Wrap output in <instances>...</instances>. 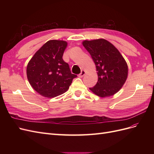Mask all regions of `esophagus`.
<instances>
[{"mask_svg":"<svg viewBox=\"0 0 154 154\" xmlns=\"http://www.w3.org/2000/svg\"><path fill=\"white\" fill-rule=\"evenodd\" d=\"M85 72L84 71H83V70H82V72H81V73L80 74H79V75H78V76L79 77H80V78H82L83 76H84L85 75Z\"/></svg>","mask_w":154,"mask_h":154,"instance_id":"esophagus-1","label":"esophagus"}]
</instances>
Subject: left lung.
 Instances as JSON below:
<instances>
[{
    "mask_svg": "<svg viewBox=\"0 0 154 154\" xmlns=\"http://www.w3.org/2000/svg\"><path fill=\"white\" fill-rule=\"evenodd\" d=\"M83 45L90 53L98 76L97 83L90 90L100 97L114 95L127 78L128 66L122 55L105 39L85 40Z\"/></svg>",
    "mask_w": 154,
    "mask_h": 154,
    "instance_id": "left-lung-1",
    "label": "left lung"
}]
</instances>
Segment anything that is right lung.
Segmentation results:
<instances>
[{
	"label": "right lung",
	"instance_id": "obj_1",
	"mask_svg": "<svg viewBox=\"0 0 154 154\" xmlns=\"http://www.w3.org/2000/svg\"><path fill=\"white\" fill-rule=\"evenodd\" d=\"M67 43L63 40L47 42L34 54L27 67L30 85L42 96L54 97L66 92L77 75L71 73L63 54Z\"/></svg>",
	"mask_w": 154,
	"mask_h": 154
}]
</instances>
